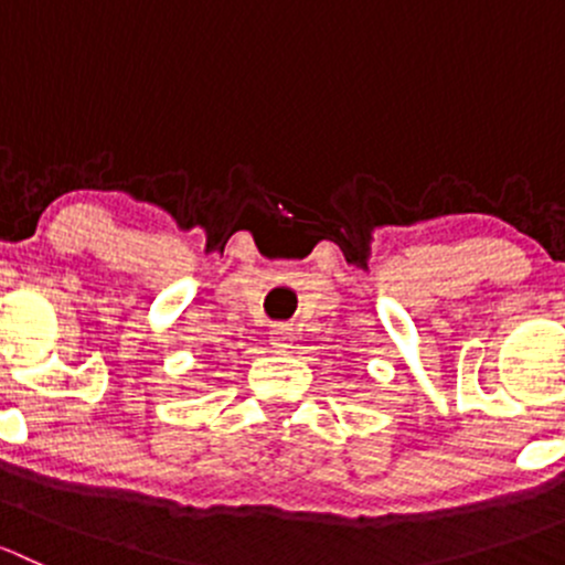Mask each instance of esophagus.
Segmentation results:
<instances>
[{
    "label": "esophagus",
    "instance_id": "esophagus-1",
    "mask_svg": "<svg viewBox=\"0 0 565 565\" xmlns=\"http://www.w3.org/2000/svg\"><path fill=\"white\" fill-rule=\"evenodd\" d=\"M270 341L278 352H289V347H292V333H289V328L278 324V328L270 330Z\"/></svg>",
    "mask_w": 565,
    "mask_h": 565
}]
</instances>
